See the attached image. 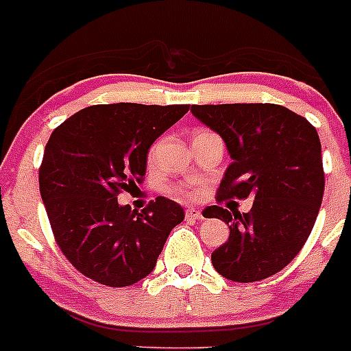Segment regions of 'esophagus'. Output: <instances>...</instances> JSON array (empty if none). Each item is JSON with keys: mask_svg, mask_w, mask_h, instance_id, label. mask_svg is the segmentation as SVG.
I'll list each match as a JSON object with an SVG mask.
<instances>
[{"mask_svg": "<svg viewBox=\"0 0 351 351\" xmlns=\"http://www.w3.org/2000/svg\"><path fill=\"white\" fill-rule=\"evenodd\" d=\"M185 216H186V220H204V216H202V213L199 211V209H194V208L186 209Z\"/></svg>", "mask_w": 351, "mask_h": 351, "instance_id": "esophagus-1", "label": "esophagus"}]
</instances>
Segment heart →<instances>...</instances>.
I'll return each instance as SVG.
<instances>
[{"instance_id":"1","label":"heart","mask_w":351,"mask_h":351,"mask_svg":"<svg viewBox=\"0 0 351 351\" xmlns=\"http://www.w3.org/2000/svg\"><path fill=\"white\" fill-rule=\"evenodd\" d=\"M201 133H208V131H199V133H195V135H201ZM156 150H157V145H154L152 149H150V154H149V157L150 159H152L154 156H156ZM182 194H185V195H192L194 194V191H191V189H182Z\"/></svg>"}]
</instances>
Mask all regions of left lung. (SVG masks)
I'll return each instance as SVG.
<instances>
[{
	"mask_svg": "<svg viewBox=\"0 0 351 351\" xmlns=\"http://www.w3.org/2000/svg\"><path fill=\"white\" fill-rule=\"evenodd\" d=\"M191 112L223 138L232 157L218 199H254L242 215L213 206L211 218L230 228L228 241L213 251V267L234 282L271 277L300 253L322 204L317 130L275 104L192 106Z\"/></svg>",
	"mask_w": 351,
	"mask_h": 351,
	"instance_id": "left-lung-1",
	"label": "left lung"
}]
</instances>
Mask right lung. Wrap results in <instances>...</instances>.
<instances>
[{
	"label": "right lung",
	"mask_w": 351,
	"mask_h": 351,
	"mask_svg": "<svg viewBox=\"0 0 351 351\" xmlns=\"http://www.w3.org/2000/svg\"><path fill=\"white\" fill-rule=\"evenodd\" d=\"M189 106L110 104L80 110L51 133L39 192L55 241L88 279L136 284L154 270L169 232L185 218L178 202L157 197L142 213L117 195L143 182L150 145Z\"/></svg>",
	"instance_id": "1"
}]
</instances>
